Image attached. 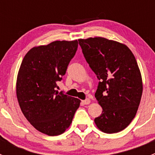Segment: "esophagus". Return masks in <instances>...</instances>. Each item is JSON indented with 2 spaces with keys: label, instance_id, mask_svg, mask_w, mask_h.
<instances>
[{
  "label": "esophagus",
  "instance_id": "esophagus-1",
  "mask_svg": "<svg viewBox=\"0 0 155 155\" xmlns=\"http://www.w3.org/2000/svg\"><path fill=\"white\" fill-rule=\"evenodd\" d=\"M82 103H83L84 104H89L91 103V100L90 99H86L85 100V101H82Z\"/></svg>",
  "mask_w": 155,
  "mask_h": 155
}]
</instances>
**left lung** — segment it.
Returning a JSON list of instances; mask_svg holds the SVG:
<instances>
[{
  "mask_svg": "<svg viewBox=\"0 0 155 155\" xmlns=\"http://www.w3.org/2000/svg\"><path fill=\"white\" fill-rule=\"evenodd\" d=\"M78 40L100 80L95 97L103 112L95 124L104 133L120 132L130 124L141 101L143 80L137 60L124 43L100 37Z\"/></svg>",
  "mask_w": 155,
  "mask_h": 155,
  "instance_id": "8db88e82",
  "label": "left lung"
}]
</instances>
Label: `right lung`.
<instances>
[{"label": "right lung", "instance_id": "right-lung-1", "mask_svg": "<svg viewBox=\"0 0 155 155\" xmlns=\"http://www.w3.org/2000/svg\"><path fill=\"white\" fill-rule=\"evenodd\" d=\"M78 47L76 40H57L34 46L18 70L16 96L23 115L36 130L58 136L68 129L80 105L78 98L57 90Z\"/></svg>", "mask_w": 155, "mask_h": 155}]
</instances>
